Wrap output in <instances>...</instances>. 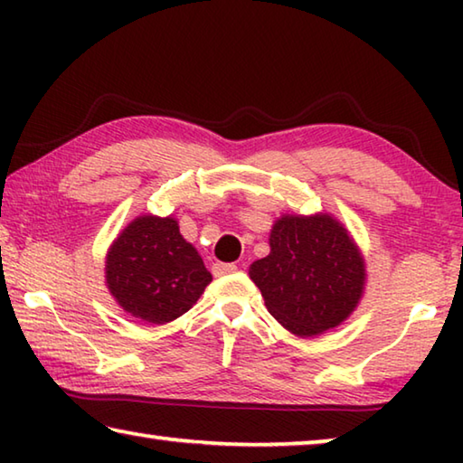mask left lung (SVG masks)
Returning a JSON list of instances; mask_svg holds the SVG:
<instances>
[{
	"label": "left lung",
	"instance_id": "left-lung-1",
	"mask_svg": "<svg viewBox=\"0 0 463 463\" xmlns=\"http://www.w3.org/2000/svg\"><path fill=\"white\" fill-rule=\"evenodd\" d=\"M213 276L174 216H137L106 257V286L120 307L148 323L185 315Z\"/></svg>",
	"mask_w": 463,
	"mask_h": 463
}]
</instances>
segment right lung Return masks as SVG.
I'll use <instances>...</instances> for the list:
<instances>
[{"mask_svg": "<svg viewBox=\"0 0 463 463\" xmlns=\"http://www.w3.org/2000/svg\"><path fill=\"white\" fill-rule=\"evenodd\" d=\"M269 255L249 268L269 315L298 336L341 325L362 300L365 261L328 214H284L269 234Z\"/></svg>", "mask_w": 463, "mask_h": 463, "instance_id": "add662e5", "label": "right lung"}]
</instances>
